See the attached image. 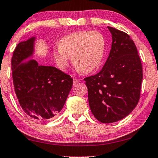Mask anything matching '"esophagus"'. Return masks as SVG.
I'll return each instance as SVG.
<instances>
[{
	"mask_svg": "<svg viewBox=\"0 0 158 158\" xmlns=\"http://www.w3.org/2000/svg\"><path fill=\"white\" fill-rule=\"evenodd\" d=\"M73 81H74V85H76V84L78 83V82H79V80L76 79V78H74V79H73Z\"/></svg>",
	"mask_w": 158,
	"mask_h": 158,
	"instance_id": "34e87169",
	"label": "esophagus"
}]
</instances>
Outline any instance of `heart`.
I'll return each instance as SVG.
<instances>
[{
	"mask_svg": "<svg viewBox=\"0 0 158 158\" xmlns=\"http://www.w3.org/2000/svg\"><path fill=\"white\" fill-rule=\"evenodd\" d=\"M106 49V39L98 31H81L63 37L59 48L53 51L57 67L65 71L72 56L73 65L82 73L95 71L102 64Z\"/></svg>",
	"mask_w": 158,
	"mask_h": 158,
	"instance_id": "heart-1",
	"label": "heart"
}]
</instances>
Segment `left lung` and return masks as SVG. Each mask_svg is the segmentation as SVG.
<instances>
[{
	"instance_id": "obj_1",
	"label": "left lung",
	"mask_w": 158,
	"mask_h": 158,
	"mask_svg": "<svg viewBox=\"0 0 158 158\" xmlns=\"http://www.w3.org/2000/svg\"><path fill=\"white\" fill-rule=\"evenodd\" d=\"M112 35L109 57L102 69L84 80L94 117L114 123L133 111L140 99L143 68L133 40L121 30L107 27Z\"/></svg>"
}]
</instances>
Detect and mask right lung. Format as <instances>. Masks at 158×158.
I'll return each mask as SVG.
<instances>
[{
  "instance_id": "obj_1",
  "label": "right lung",
  "mask_w": 158,
  "mask_h": 158,
  "mask_svg": "<svg viewBox=\"0 0 158 158\" xmlns=\"http://www.w3.org/2000/svg\"><path fill=\"white\" fill-rule=\"evenodd\" d=\"M35 40L32 37L18 44L11 68L15 92L23 111L32 118L44 121L62 109L73 79L55 67L39 65L35 60L24 62L33 55Z\"/></svg>"
}]
</instances>
